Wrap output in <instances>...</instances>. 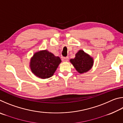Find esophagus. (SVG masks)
I'll list each match as a JSON object with an SVG mask.
<instances>
[{"mask_svg":"<svg viewBox=\"0 0 123 123\" xmlns=\"http://www.w3.org/2000/svg\"><path fill=\"white\" fill-rule=\"evenodd\" d=\"M69 60V57H63L62 58V61L63 62H67Z\"/></svg>","mask_w":123,"mask_h":123,"instance_id":"34e87169","label":"esophagus"}]
</instances>
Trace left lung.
I'll return each instance as SVG.
<instances>
[{"mask_svg": "<svg viewBox=\"0 0 123 123\" xmlns=\"http://www.w3.org/2000/svg\"><path fill=\"white\" fill-rule=\"evenodd\" d=\"M70 62L79 73L83 74L89 71L93 65V59L84 51L80 50L75 54L74 59L70 60Z\"/></svg>", "mask_w": 123, "mask_h": 123, "instance_id": "obj_1", "label": "left lung"}]
</instances>
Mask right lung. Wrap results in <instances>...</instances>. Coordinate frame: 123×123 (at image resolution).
<instances>
[{
  "label": "right lung",
  "instance_id": "1",
  "mask_svg": "<svg viewBox=\"0 0 123 123\" xmlns=\"http://www.w3.org/2000/svg\"><path fill=\"white\" fill-rule=\"evenodd\" d=\"M61 62L59 56H55L45 50L34 54L30 60V67L36 76L43 79H48L53 75Z\"/></svg>",
  "mask_w": 123,
  "mask_h": 123
}]
</instances>
